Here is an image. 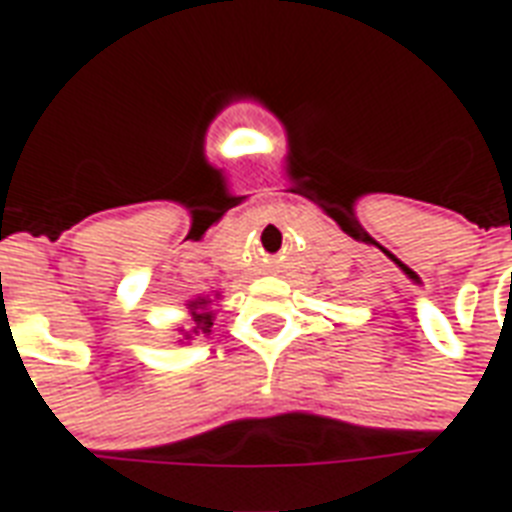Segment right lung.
<instances>
[{
  "instance_id": "1",
  "label": "right lung",
  "mask_w": 512,
  "mask_h": 512,
  "mask_svg": "<svg viewBox=\"0 0 512 512\" xmlns=\"http://www.w3.org/2000/svg\"><path fill=\"white\" fill-rule=\"evenodd\" d=\"M208 304H211V299H194V301H189V312H191V321H194V329L183 334L186 340H189L191 334H208V332H211L213 312L208 310Z\"/></svg>"
}]
</instances>
